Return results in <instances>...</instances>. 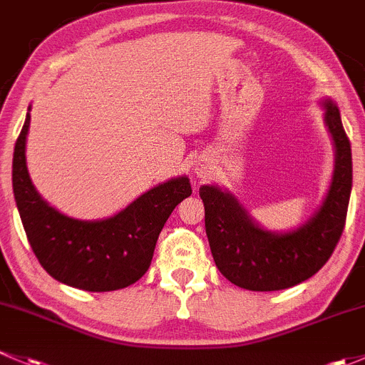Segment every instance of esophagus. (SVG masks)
<instances>
[{
	"mask_svg": "<svg viewBox=\"0 0 365 365\" xmlns=\"http://www.w3.org/2000/svg\"><path fill=\"white\" fill-rule=\"evenodd\" d=\"M195 174H197L198 178H207L210 174V167L207 161H197V163H195Z\"/></svg>",
	"mask_w": 365,
	"mask_h": 365,
	"instance_id": "esophagus-1",
	"label": "esophagus"
}]
</instances>
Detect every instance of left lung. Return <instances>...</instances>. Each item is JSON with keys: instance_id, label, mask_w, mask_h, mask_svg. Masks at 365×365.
<instances>
[{"instance_id": "obj_1", "label": "left lung", "mask_w": 365, "mask_h": 365, "mask_svg": "<svg viewBox=\"0 0 365 365\" xmlns=\"http://www.w3.org/2000/svg\"><path fill=\"white\" fill-rule=\"evenodd\" d=\"M322 103L336 161L325 200L306 223L283 234L269 232L232 193L212 184L200 187L210 253L220 272L240 288L276 292L295 287L314 276L339 242L351 195V145L337 105L330 98Z\"/></svg>"}]
</instances>
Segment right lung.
<instances>
[{
    "label": "right lung",
    "mask_w": 365,
    "mask_h": 365,
    "mask_svg": "<svg viewBox=\"0 0 365 365\" xmlns=\"http://www.w3.org/2000/svg\"><path fill=\"white\" fill-rule=\"evenodd\" d=\"M15 142L12 184L22 227L40 265L59 283L86 292H112L140 279L156 240L179 202L191 195L186 175L145 191L121 212L98 221L65 216L51 207L29 179L26 137L31 115Z\"/></svg>",
    "instance_id": "add662e5"
}]
</instances>
